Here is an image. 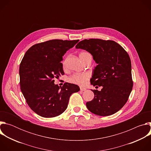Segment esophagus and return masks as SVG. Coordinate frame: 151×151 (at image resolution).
Here are the masks:
<instances>
[{
    "label": "esophagus",
    "instance_id": "34e87169",
    "mask_svg": "<svg viewBox=\"0 0 151 151\" xmlns=\"http://www.w3.org/2000/svg\"><path fill=\"white\" fill-rule=\"evenodd\" d=\"M80 90L81 91H85L86 90H87V88H85V87H80Z\"/></svg>",
    "mask_w": 151,
    "mask_h": 151
}]
</instances>
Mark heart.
Wrapping results in <instances>:
<instances>
[{
    "label": "heart",
    "instance_id": "obj_1",
    "mask_svg": "<svg viewBox=\"0 0 151 151\" xmlns=\"http://www.w3.org/2000/svg\"><path fill=\"white\" fill-rule=\"evenodd\" d=\"M80 59L83 62L86 59H87L89 57H91V55L90 53L87 52H81L79 55ZM63 66L65 68L66 66V61L64 60L63 61ZM90 75L88 73H75L70 76L68 78V81L73 83L83 85L85 84L87 81L90 78Z\"/></svg>",
    "mask_w": 151,
    "mask_h": 151
}]
</instances>
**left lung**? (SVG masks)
Returning a JSON list of instances; mask_svg holds the SVG:
<instances>
[{
    "label": "left lung",
    "instance_id": "obj_1",
    "mask_svg": "<svg viewBox=\"0 0 151 151\" xmlns=\"http://www.w3.org/2000/svg\"><path fill=\"white\" fill-rule=\"evenodd\" d=\"M76 48L93 55L97 65L90 82L94 86L103 87L101 91L92 90L94 97L86 103L88 109L102 116L115 114L127 103L133 88L132 64L128 53L116 42L99 39H84Z\"/></svg>",
    "mask_w": 151,
    "mask_h": 151
}]
</instances>
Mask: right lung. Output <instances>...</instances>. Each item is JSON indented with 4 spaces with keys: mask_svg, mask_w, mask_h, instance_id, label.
Instances as JSON below:
<instances>
[{
    "mask_svg": "<svg viewBox=\"0 0 151 151\" xmlns=\"http://www.w3.org/2000/svg\"><path fill=\"white\" fill-rule=\"evenodd\" d=\"M78 42L53 39L39 43L30 47L21 61L20 89L30 109L39 116L52 118L61 114L71 94L79 91L78 85L68 82L60 88L54 80L64 74L63 56Z\"/></svg>",
    "mask_w": 151,
    "mask_h": 151,
    "instance_id": "1",
    "label": "right lung"
}]
</instances>
